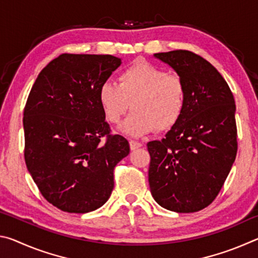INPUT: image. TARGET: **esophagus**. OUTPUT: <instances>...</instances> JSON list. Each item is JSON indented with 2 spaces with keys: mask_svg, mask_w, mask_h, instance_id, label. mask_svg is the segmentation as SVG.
<instances>
[{
  "mask_svg": "<svg viewBox=\"0 0 258 258\" xmlns=\"http://www.w3.org/2000/svg\"><path fill=\"white\" fill-rule=\"evenodd\" d=\"M142 147V143L139 142V141H135V140H130V148L131 150H135L138 149V148H141Z\"/></svg>",
  "mask_w": 258,
  "mask_h": 258,
  "instance_id": "esophagus-1",
  "label": "esophagus"
}]
</instances>
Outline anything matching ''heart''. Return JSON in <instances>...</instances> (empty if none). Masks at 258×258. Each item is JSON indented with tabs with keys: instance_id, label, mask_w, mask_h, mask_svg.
<instances>
[{
	"instance_id": "b5f03b06",
	"label": "heart",
	"mask_w": 258,
	"mask_h": 258,
	"mask_svg": "<svg viewBox=\"0 0 258 258\" xmlns=\"http://www.w3.org/2000/svg\"><path fill=\"white\" fill-rule=\"evenodd\" d=\"M99 101L111 124H118L132 106L121 130L139 137L176 125L186 106V85L178 75L137 60L119 74L118 85L106 82L100 86Z\"/></svg>"
}]
</instances>
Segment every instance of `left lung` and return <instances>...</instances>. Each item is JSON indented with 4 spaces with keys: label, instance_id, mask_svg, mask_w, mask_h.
Listing matches in <instances>:
<instances>
[{
    "label": "left lung",
    "instance_id": "1",
    "mask_svg": "<svg viewBox=\"0 0 258 258\" xmlns=\"http://www.w3.org/2000/svg\"><path fill=\"white\" fill-rule=\"evenodd\" d=\"M155 56L184 81L186 106L165 139L147 145L150 191L168 211L195 213L217 197L237 156L234 98L228 83L203 56L186 50Z\"/></svg>",
    "mask_w": 258,
    "mask_h": 258
}]
</instances>
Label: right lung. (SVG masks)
<instances>
[{
    "label": "right lung",
    "mask_w": 258,
    "mask_h": 258,
    "mask_svg": "<svg viewBox=\"0 0 258 258\" xmlns=\"http://www.w3.org/2000/svg\"><path fill=\"white\" fill-rule=\"evenodd\" d=\"M120 59L62 53L40 73L24 109L26 166L47 202L68 213L101 207L113 189V168L128 155L111 134L99 90Z\"/></svg>",
    "instance_id": "obj_1"
}]
</instances>
